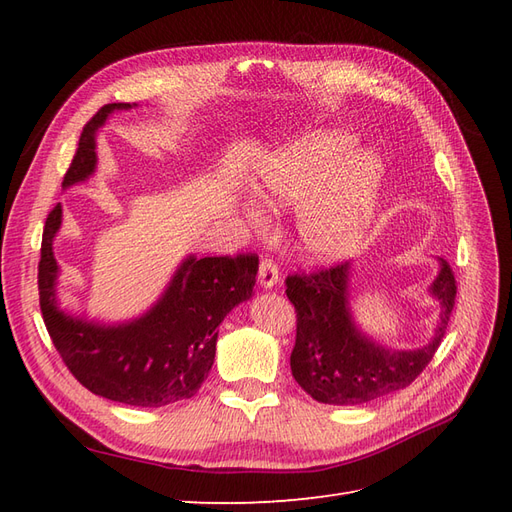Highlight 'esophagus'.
I'll use <instances>...</instances> for the list:
<instances>
[{
  "instance_id": "1",
  "label": "esophagus",
  "mask_w": 512,
  "mask_h": 512,
  "mask_svg": "<svg viewBox=\"0 0 512 512\" xmlns=\"http://www.w3.org/2000/svg\"><path fill=\"white\" fill-rule=\"evenodd\" d=\"M277 277H280V269H277L275 260L265 256L260 260V271H258V280H260V286L265 288H273L277 284Z\"/></svg>"
}]
</instances>
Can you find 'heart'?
<instances>
[{
    "label": "heart",
    "instance_id": "heart-1",
    "mask_svg": "<svg viewBox=\"0 0 512 512\" xmlns=\"http://www.w3.org/2000/svg\"><path fill=\"white\" fill-rule=\"evenodd\" d=\"M354 151L352 136L318 130L258 166V196L271 209H299L301 245L318 260H337L352 252L374 215L380 166ZM250 218L254 224L262 222L254 209Z\"/></svg>",
    "mask_w": 512,
    "mask_h": 512
}]
</instances>
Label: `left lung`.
Returning <instances> with one entry per match:
<instances>
[{"mask_svg": "<svg viewBox=\"0 0 512 512\" xmlns=\"http://www.w3.org/2000/svg\"><path fill=\"white\" fill-rule=\"evenodd\" d=\"M284 284L297 312L292 376L307 395L333 406H359L410 386L440 348L457 297L455 273L442 260L440 275L431 286L442 301L436 335L423 348L395 352L376 346L354 329L348 312V262L290 273Z\"/></svg>", "mask_w": 512, "mask_h": 512, "instance_id": "obj_1", "label": "left lung"}]
</instances>
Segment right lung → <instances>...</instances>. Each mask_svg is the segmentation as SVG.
I'll list each match as a JSON object with an SVG mask.
<instances>
[{"label":"right lung","instance_id":"add662e5","mask_svg":"<svg viewBox=\"0 0 512 512\" xmlns=\"http://www.w3.org/2000/svg\"><path fill=\"white\" fill-rule=\"evenodd\" d=\"M121 108L130 104H104L85 123L64 188L94 173L96 130ZM59 224L61 207L55 205L42 232L38 292L46 331L70 374L94 395L138 408H160L196 395L215 359L220 322L252 297L258 256H190L147 316L119 327H98L66 316L55 305L53 237Z\"/></svg>","mask_w":512,"mask_h":512}]
</instances>
